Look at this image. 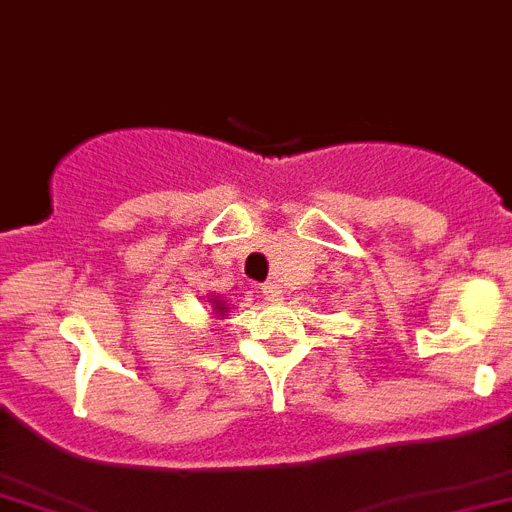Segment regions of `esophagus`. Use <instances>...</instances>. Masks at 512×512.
Listing matches in <instances>:
<instances>
[{
  "instance_id": "esophagus-1",
  "label": "esophagus",
  "mask_w": 512,
  "mask_h": 512,
  "mask_svg": "<svg viewBox=\"0 0 512 512\" xmlns=\"http://www.w3.org/2000/svg\"><path fill=\"white\" fill-rule=\"evenodd\" d=\"M263 296L268 299V302H281V294H278V289L273 286V283H268V286H263Z\"/></svg>"
}]
</instances>
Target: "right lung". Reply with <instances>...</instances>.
<instances>
[{"label":"right lung","instance_id":"add662e5","mask_svg":"<svg viewBox=\"0 0 512 512\" xmlns=\"http://www.w3.org/2000/svg\"><path fill=\"white\" fill-rule=\"evenodd\" d=\"M210 304H213V312H216V317H226V312H229V304L221 302V299H210Z\"/></svg>","mask_w":512,"mask_h":512}]
</instances>
